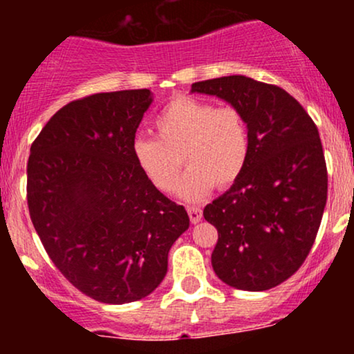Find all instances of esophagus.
I'll list each match as a JSON object with an SVG mask.
<instances>
[{
	"instance_id": "34e87169",
	"label": "esophagus",
	"mask_w": 354,
	"mask_h": 354,
	"mask_svg": "<svg viewBox=\"0 0 354 354\" xmlns=\"http://www.w3.org/2000/svg\"><path fill=\"white\" fill-rule=\"evenodd\" d=\"M188 214H189V219H191V223H193V225L200 223L201 218H203V211L200 208H196V206H189Z\"/></svg>"
}]
</instances>
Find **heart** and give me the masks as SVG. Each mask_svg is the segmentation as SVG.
<instances>
[{
	"label": "heart",
	"mask_w": 354,
	"mask_h": 354,
	"mask_svg": "<svg viewBox=\"0 0 354 354\" xmlns=\"http://www.w3.org/2000/svg\"><path fill=\"white\" fill-rule=\"evenodd\" d=\"M158 138H136L133 156L149 183L171 193L183 176L178 196L188 203L205 200L214 185L230 186L241 176L250 156V138L241 113L196 98L171 101L156 118Z\"/></svg>",
	"instance_id": "obj_1"
}]
</instances>
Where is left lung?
Returning <instances> with one entry per match:
<instances>
[{
	"label": "left lung",
	"instance_id": "1",
	"mask_svg": "<svg viewBox=\"0 0 354 354\" xmlns=\"http://www.w3.org/2000/svg\"><path fill=\"white\" fill-rule=\"evenodd\" d=\"M191 93L218 96L236 108L250 138L241 176L203 211L218 230L214 273L243 291L278 286L306 259L326 206L318 128L284 89L248 76L198 81Z\"/></svg>",
	"mask_w": 354,
	"mask_h": 354
}]
</instances>
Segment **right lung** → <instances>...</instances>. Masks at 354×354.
Masks as SVG:
<instances>
[{"instance_id": "add662e5", "label": "right lung", "mask_w": 354, "mask_h": 354, "mask_svg": "<svg viewBox=\"0 0 354 354\" xmlns=\"http://www.w3.org/2000/svg\"><path fill=\"white\" fill-rule=\"evenodd\" d=\"M149 89L98 93L55 113L28 160V208L64 278L96 301L153 293L173 243L189 228L183 206L158 191L133 156Z\"/></svg>"}]
</instances>
